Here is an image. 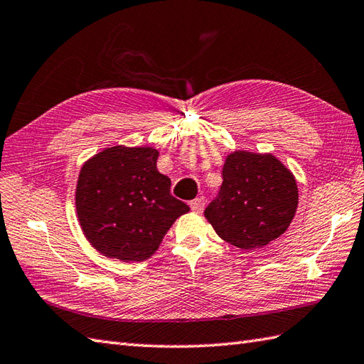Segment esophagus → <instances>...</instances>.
I'll return each instance as SVG.
<instances>
[{
    "label": "esophagus",
    "instance_id": "esophagus-1",
    "mask_svg": "<svg viewBox=\"0 0 364 364\" xmlns=\"http://www.w3.org/2000/svg\"><path fill=\"white\" fill-rule=\"evenodd\" d=\"M189 206L193 213L200 214V213H203V209H205V206H206V200H205V197H197L196 200H192L189 203Z\"/></svg>",
    "mask_w": 364,
    "mask_h": 364
}]
</instances>
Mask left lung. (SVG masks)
Returning <instances> with one entry per match:
<instances>
[{
	"mask_svg": "<svg viewBox=\"0 0 364 364\" xmlns=\"http://www.w3.org/2000/svg\"><path fill=\"white\" fill-rule=\"evenodd\" d=\"M205 215L223 240L242 250L265 247L290 226L298 208L293 173L273 155L234 151Z\"/></svg>",
	"mask_w": 364,
	"mask_h": 364,
	"instance_id": "8db88e82",
	"label": "left lung"
}]
</instances>
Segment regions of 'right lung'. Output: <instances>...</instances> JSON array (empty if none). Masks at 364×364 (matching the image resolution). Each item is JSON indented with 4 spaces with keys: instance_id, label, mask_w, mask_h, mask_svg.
Instances as JSON below:
<instances>
[{
    "instance_id": "1",
    "label": "right lung",
    "mask_w": 364,
    "mask_h": 364,
    "mask_svg": "<svg viewBox=\"0 0 364 364\" xmlns=\"http://www.w3.org/2000/svg\"><path fill=\"white\" fill-rule=\"evenodd\" d=\"M151 147H109L83 164L75 208L88 242L100 255L141 262L158 250L189 206L171 193Z\"/></svg>"
}]
</instances>
